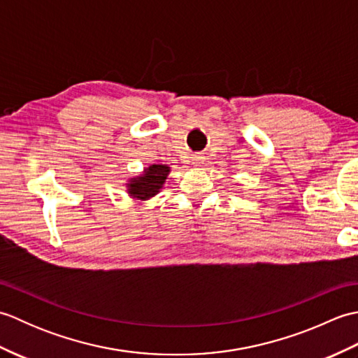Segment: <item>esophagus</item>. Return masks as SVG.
Segmentation results:
<instances>
[{"label":"esophagus","instance_id":"1","mask_svg":"<svg viewBox=\"0 0 358 358\" xmlns=\"http://www.w3.org/2000/svg\"><path fill=\"white\" fill-rule=\"evenodd\" d=\"M192 164H194V166H201V164H204V157H203V155H194V157H192Z\"/></svg>","mask_w":358,"mask_h":358}]
</instances>
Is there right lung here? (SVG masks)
I'll return each mask as SVG.
<instances>
[{
    "instance_id": "obj_1",
    "label": "right lung",
    "mask_w": 358,
    "mask_h": 358,
    "mask_svg": "<svg viewBox=\"0 0 358 358\" xmlns=\"http://www.w3.org/2000/svg\"><path fill=\"white\" fill-rule=\"evenodd\" d=\"M171 172L169 164H150L144 167L135 177H131L126 183V192L129 199L148 201L162 191L167 175Z\"/></svg>"
}]
</instances>
